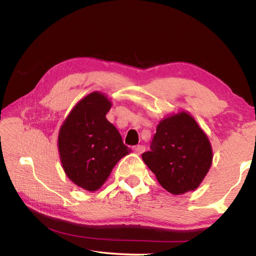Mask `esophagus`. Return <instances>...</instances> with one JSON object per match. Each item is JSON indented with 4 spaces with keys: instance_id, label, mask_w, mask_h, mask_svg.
I'll use <instances>...</instances> for the list:
<instances>
[{
    "instance_id": "esophagus-1",
    "label": "esophagus",
    "mask_w": 256,
    "mask_h": 256,
    "mask_svg": "<svg viewBox=\"0 0 256 256\" xmlns=\"http://www.w3.org/2000/svg\"><path fill=\"white\" fill-rule=\"evenodd\" d=\"M134 150H136V152L138 154H144V152L146 146H144L138 144V146H136V148H134Z\"/></svg>"
}]
</instances>
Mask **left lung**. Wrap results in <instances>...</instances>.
I'll use <instances>...</instances> for the list:
<instances>
[{
	"instance_id": "8db88e82",
	"label": "left lung",
	"mask_w": 256,
	"mask_h": 256,
	"mask_svg": "<svg viewBox=\"0 0 256 256\" xmlns=\"http://www.w3.org/2000/svg\"><path fill=\"white\" fill-rule=\"evenodd\" d=\"M156 131L151 151L142 154L144 164L172 196L196 190L214 159L206 132L186 110L167 115Z\"/></svg>"
}]
</instances>
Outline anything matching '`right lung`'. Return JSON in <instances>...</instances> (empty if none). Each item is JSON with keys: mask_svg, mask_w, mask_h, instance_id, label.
Wrapping results in <instances>:
<instances>
[{"mask_svg": "<svg viewBox=\"0 0 256 256\" xmlns=\"http://www.w3.org/2000/svg\"><path fill=\"white\" fill-rule=\"evenodd\" d=\"M112 100L94 92L76 104L60 125L58 154L68 180L88 192L98 190L112 168L131 152L120 132L106 118Z\"/></svg>", "mask_w": 256, "mask_h": 256, "instance_id": "1", "label": "right lung"}]
</instances>
